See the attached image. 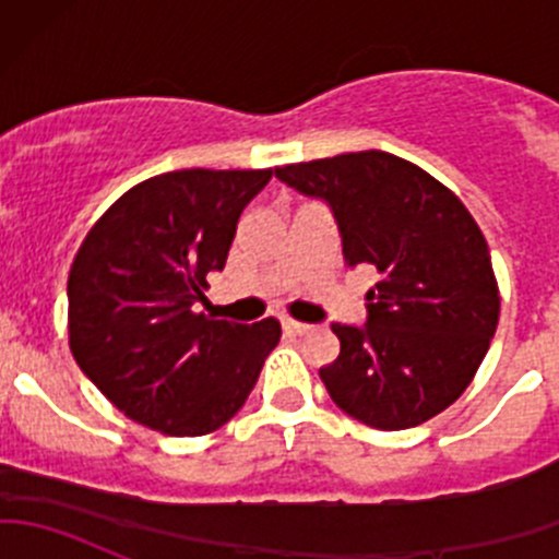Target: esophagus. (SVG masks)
Here are the masks:
<instances>
[{
    "mask_svg": "<svg viewBox=\"0 0 559 559\" xmlns=\"http://www.w3.org/2000/svg\"><path fill=\"white\" fill-rule=\"evenodd\" d=\"M281 324H284V330L292 332V335H306V332L311 330V324H302V321H295V319H284Z\"/></svg>",
    "mask_w": 559,
    "mask_h": 559,
    "instance_id": "esophagus-1",
    "label": "esophagus"
}]
</instances>
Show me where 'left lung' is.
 Returning <instances> with one entry per match:
<instances>
[{"label": "left lung", "instance_id": "1", "mask_svg": "<svg viewBox=\"0 0 559 559\" xmlns=\"http://www.w3.org/2000/svg\"><path fill=\"white\" fill-rule=\"evenodd\" d=\"M275 178L330 205L348 267L370 264L362 326L332 324L341 354L319 370L332 403L376 430L421 425L465 392L498 330L487 240L460 197L421 167L359 151Z\"/></svg>", "mask_w": 559, "mask_h": 559}]
</instances>
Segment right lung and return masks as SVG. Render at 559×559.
<instances>
[{"instance_id": "1", "label": "right lung", "mask_w": 559, "mask_h": 559, "mask_svg": "<svg viewBox=\"0 0 559 559\" xmlns=\"http://www.w3.org/2000/svg\"><path fill=\"white\" fill-rule=\"evenodd\" d=\"M273 170H175L132 186L88 229L67 302L70 348L94 386L138 425L207 436L248 400L281 324L197 313L224 270L243 207Z\"/></svg>"}]
</instances>
